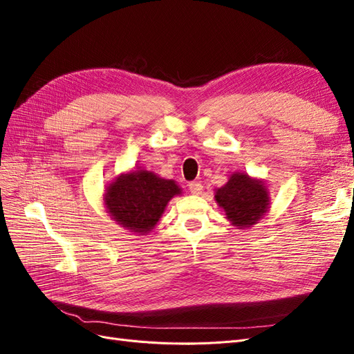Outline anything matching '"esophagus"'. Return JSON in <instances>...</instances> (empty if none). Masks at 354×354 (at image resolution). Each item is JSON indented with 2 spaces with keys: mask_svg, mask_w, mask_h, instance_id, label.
Wrapping results in <instances>:
<instances>
[{
  "mask_svg": "<svg viewBox=\"0 0 354 354\" xmlns=\"http://www.w3.org/2000/svg\"><path fill=\"white\" fill-rule=\"evenodd\" d=\"M189 190H190V194L201 195L202 194V185L199 183V181H192V183H189Z\"/></svg>",
  "mask_w": 354,
  "mask_h": 354,
  "instance_id": "34e87169",
  "label": "esophagus"
}]
</instances>
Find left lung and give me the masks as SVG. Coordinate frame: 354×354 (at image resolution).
I'll use <instances>...</instances> for the list:
<instances>
[{"label":"left lung","mask_w":354,"mask_h":354,"mask_svg":"<svg viewBox=\"0 0 354 354\" xmlns=\"http://www.w3.org/2000/svg\"><path fill=\"white\" fill-rule=\"evenodd\" d=\"M214 199L236 229L252 227L270 208L266 181L239 171L230 174L226 185L216 189Z\"/></svg>","instance_id":"8db88e82"}]
</instances>
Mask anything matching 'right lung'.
<instances>
[{
	"instance_id": "right-lung-1",
	"label": "right lung",
	"mask_w": 354,
	"mask_h": 354,
	"mask_svg": "<svg viewBox=\"0 0 354 354\" xmlns=\"http://www.w3.org/2000/svg\"><path fill=\"white\" fill-rule=\"evenodd\" d=\"M183 190L174 180L137 168L116 176L106 187L103 203L116 224L136 234L151 233L174 196Z\"/></svg>"
}]
</instances>
